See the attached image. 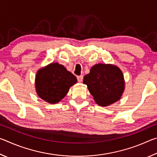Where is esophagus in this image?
<instances>
[{
	"label": "esophagus",
	"instance_id": "34e87169",
	"mask_svg": "<svg viewBox=\"0 0 157 157\" xmlns=\"http://www.w3.org/2000/svg\"><path fill=\"white\" fill-rule=\"evenodd\" d=\"M82 80H83V75L78 76V81L79 82H82Z\"/></svg>",
	"mask_w": 157,
	"mask_h": 157
}]
</instances>
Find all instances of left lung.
Here are the masks:
<instances>
[{
  "label": "left lung",
  "mask_w": 157,
  "mask_h": 157,
  "mask_svg": "<svg viewBox=\"0 0 157 157\" xmlns=\"http://www.w3.org/2000/svg\"><path fill=\"white\" fill-rule=\"evenodd\" d=\"M83 83L95 102L101 107H107L121 99L124 90L123 72L118 66L98 63L84 76Z\"/></svg>",
  "instance_id": "8db88e82"
}]
</instances>
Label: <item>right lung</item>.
<instances>
[{
    "label": "right lung",
    "instance_id": "right-lung-1",
    "mask_svg": "<svg viewBox=\"0 0 157 157\" xmlns=\"http://www.w3.org/2000/svg\"><path fill=\"white\" fill-rule=\"evenodd\" d=\"M75 83L76 77L58 63H51L39 69L35 78L37 95L50 104L62 100Z\"/></svg>",
    "mask_w": 157,
    "mask_h": 157
}]
</instances>
